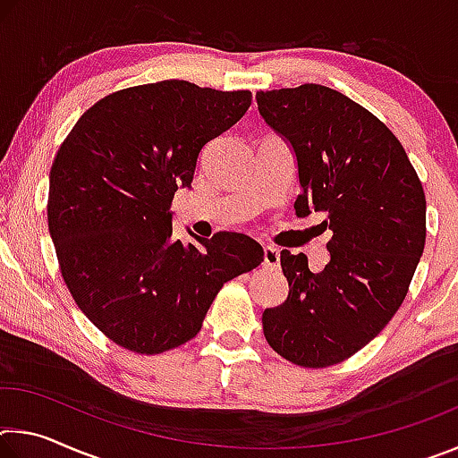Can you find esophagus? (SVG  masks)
I'll return each mask as SVG.
<instances>
[{
	"label": "esophagus",
	"mask_w": 458,
	"mask_h": 458,
	"mask_svg": "<svg viewBox=\"0 0 458 458\" xmlns=\"http://www.w3.org/2000/svg\"><path fill=\"white\" fill-rule=\"evenodd\" d=\"M262 259H265L267 268L281 267V252H278L275 246H265V254H262Z\"/></svg>",
	"instance_id": "34e87169"
}]
</instances>
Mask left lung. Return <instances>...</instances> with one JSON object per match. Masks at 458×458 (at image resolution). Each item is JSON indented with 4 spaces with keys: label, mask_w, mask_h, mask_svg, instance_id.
Here are the masks:
<instances>
[{
    "label": "left lung",
    "mask_w": 458,
    "mask_h": 458,
    "mask_svg": "<svg viewBox=\"0 0 458 458\" xmlns=\"http://www.w3.org/2000/svg\"><path fill=\"white\" fill-rule=\"evenodd\" d=\"M267 125L289 145L297 216L325 214L329 262L281 252L289 297L262 313L268 345L303 368H327L368 345L404 301L426 240L422 183L382 121L321 84L257 95Z\"/></svg>",
    "instance_id": "8db88e82"
}]
</instances>
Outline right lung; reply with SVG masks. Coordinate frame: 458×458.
Returning a JSON list of instances; mask_svg holds the SVG:
<instances>
[{"label":"right lung","mask_w":458,"mask_h":458,"mask_svg":"<svg viewBox=\"0 0 458 458\" xmlns=\"http://www.w3.org/2000/svg\"><path fill=\"white\" fill-rule=\"evenodd\" d=\"M248 90L185 81L125 89L98 100L54 157L48 228L76 305L135 353L190 341L224 283L262 260L238 232L174 238L177 188H191L199 151L244 117Z\"/></svg>","instance_id":"1"}]
</instances>
